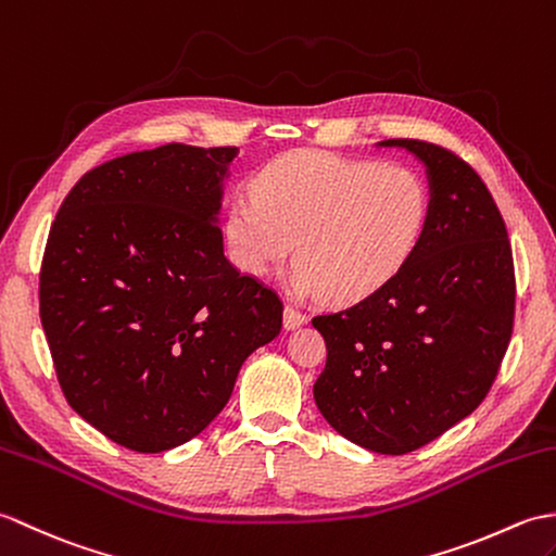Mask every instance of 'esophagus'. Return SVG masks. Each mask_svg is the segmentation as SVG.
Instances as JSON below:
<instances>
[{"instance_id": "obj_1", "label": "esophagus", "mask_w": 556, "mask_h": 556, "mask_svg": "<svg viewBox=\"0 0 556 556\" xmlns=\"http://www.w3.org/2000/svg\"><path fill=\"white\" fill-rule=\"evenodd\" d=\"M304 320H306V316H304V312L298 309V306H292V304L286 306V328H288V330L300 328V326L304 324Z\"/></svg>"}]
</instances>
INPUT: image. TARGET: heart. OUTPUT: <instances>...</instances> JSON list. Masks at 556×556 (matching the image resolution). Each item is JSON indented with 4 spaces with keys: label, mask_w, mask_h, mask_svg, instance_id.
<instances>
[{
    "label": "heart",
    "mask_w": 556,
    "mask_h": 556,
    "mask_svg": "<svg viewBox=\"0 0 556 556\" xmlns=\"http://www.w3.org/2000/svg\"><path fill=\"white\" fill-rule=\"evenodd\" d=\"M430 208L428 185L414 168L304 150L274 159L252 197L230 204L226 238L250 274L280 264L294 242V290L356 302L409 264Z\"/></svg>",
    "instance_id": "heart-1"
}]
</instances>
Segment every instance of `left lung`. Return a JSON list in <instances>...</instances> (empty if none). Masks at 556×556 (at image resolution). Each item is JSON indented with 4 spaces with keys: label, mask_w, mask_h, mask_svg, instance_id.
<instances>
[{
    "label": "left lung",
    "mask_w": 556,
    "mask_h": 556,
    "mask_svg": "<svg viewBox=\"0 0 556 556\" xmlns=\"http://www.w3.org/2000/svg\"><path fill=\"white\" fill-rule=\"evenodd\" d=\"M382 144L428 166L430 224L390 282L312 318L328 352L314 400L356 445L406 454L485 400L514 332L516 276L507 226L471 164L426 140Z\"/></svg>",
    "instance_id": "8db88e82"
}]
</instances>
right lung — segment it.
Masks as SVG:
<instances>
[{"instance_id": "right-lung-1", "label": "right lung", "mask_w": 556, "mask_h": 556, "mask_svg": "<svg viewBox=\"0 0 556 556\" xmlns=\"http://www.w3.org/2000/svg\"><path fill=\"white\" fill-rule=\"evenodd\" d=\"M238 147L164 144L88 170L49 228L40 320L66 402L132 452L188 442L282 326L278 294L224 256Z\"/></svg>"}]
</instances>
